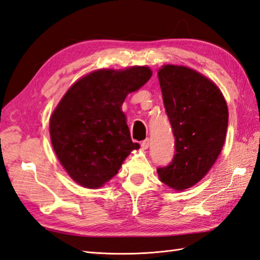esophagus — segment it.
Returning <instances> with one entry per match:
<instances>
[{
	"mask_svg": "<svg viewBox=\"0 0 260 260\" xmlns=\"http://www.w3.org/2000/svg\"><path fill=\"white\" fill-rule=\"evenodd\" d=\"M141 146H142V148H144V150H146V148H148V146H150V140L146 139V140L143 141L141 143Z\"/></svg>",
	"mask_w": 260,
	"mask_h": 260,
	"instance_id": "obj_1",
	"label": "esophagus"
}]
</instances>
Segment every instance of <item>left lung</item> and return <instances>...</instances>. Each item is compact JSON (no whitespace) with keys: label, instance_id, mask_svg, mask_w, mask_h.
I'll list each match as a JSON object with an SVG mask.
<instances>
[{"label":"left lung","instance_id":"left-lung-1","mask_svg":"<svg viewBox=\"0 0 260 260\" xmlns=\"http://www.w3.org/2000/svg\"><path fill=\"white\" fill-rule=\"evenodd\" d=\"M163 103L175 137L172 162L158 168L164 184L185 190L197 184L221 152L228 127V107L219 88L184 66L158 70Z\"/></svg>","mask_w":260,"mask_h":260}]
</instances>
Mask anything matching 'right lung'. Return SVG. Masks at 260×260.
Here are the masks:
<instances>
[{"mask_svg": "<svg viewBox=\"0 0 260 260\" xmlns=\"http://www.w3.org/2000/svg\"><path fill=\"white\" fill-rule=\"evenodd\" d=\"M148 67L101 69L76 81L50 117L56 155L76 183L97 189L117 174L139 143L131 139L125 114L126 96L151 78Z\"/></svg>", "mask_w": 260, "mask_h": 260, "instance_id": "right-lung-1", "label": "right lung"}]
</instances>
